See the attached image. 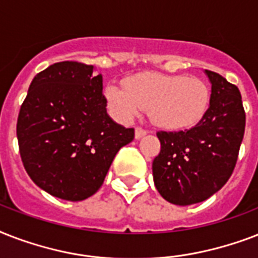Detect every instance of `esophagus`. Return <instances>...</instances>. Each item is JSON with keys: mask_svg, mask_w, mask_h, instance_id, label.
I'll return each instance as SVG.
<instances>
[{"mask_svg": "<svg viewBox=\"0 0 258 258\" xmlns=\"http://www.w3.org/2000/svg\"><path fill=\"white\" fill-rule=\"evenodd\" d=\"M147 134V130L142 128V127H137V130H135V138L137 139H141V138H143Z\"/></svg>", "mask_w": 258, "mask_h": 258, "instance_id": "obj_1", "label": "esophagus"}]
</instances>
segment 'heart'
Masks as SVG:
<instances>
[{
    "label": "heart",
    "mask_w": 258,
    "mask_h": 258,
    "mask_svg": "<svg viewBox=\"0 0 258 258\" xmlns=\"http://www.w3.org/2000/svg\"><path fill=\"white\" fill-rule=\"evenodd\" d=\"M109 107L121 120L149 109L153 123L165 130L190 128L202 120L210 105V88L204 80L186 75L149 72L124 82V89H105Z\"/></svg>",
    "instance_id": "obj_1"
}]
</instances>
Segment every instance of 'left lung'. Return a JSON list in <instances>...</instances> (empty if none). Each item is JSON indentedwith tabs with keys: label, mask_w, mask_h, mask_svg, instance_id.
Listing matches in <instances>:
<instances>
[{
	"label": "left lung",
	"mask_w": 258,
	"mask_h": 258,
	"mask_svg": "<svg viewBox=\"0 0 258 258\" xmlns=\"http://www.w3.org/2000/svg\"><path fill=\"white\" fill-rule=\"evenodd\" d=\"M206 115L194 127L178 133L159 131L161 153L153 162L155 187L170 204L202 202L224 186L238 159L245 133L240 89L213 71Z\"/></svg>",
	"instance_id": "left-lung-1"
}]
</instances>
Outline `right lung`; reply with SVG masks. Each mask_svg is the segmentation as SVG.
I'll list each match as a JSON object with an SVG mask.
<instances>
[{
    "label": "right lung",
    "mask_w": 258,
    "mask_h": 258,
    "mask_svg": "<svg viewBox=\"0 0 258 258\" xmlns=\"http://www.w3.org/2000/svg\"><path fill=\"white\" fill-rule=\"evenodd\" d=\"M93 66L54 62L34 76L17 119L22 165L38 187L67 201L100 188L116 153L135 137L107 113Z\"/></svg>",
    "instance_id": "add662e5"
}]
</instances>
